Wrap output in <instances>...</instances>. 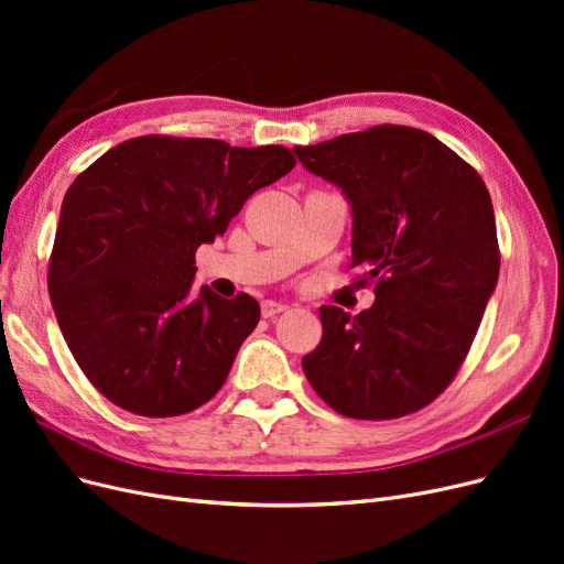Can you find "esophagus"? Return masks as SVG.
Segmentation results:
<instances>
[{
	"mask_svg": "<svg viewBox=\"0 0 564 564\" xmlns=\"http://www.w3.org/2000/svg\"><path fill=\"white\" fill-rule=\"evenodd\" d=\"M284 311H286L284 303H278V301H263V303H261L263 317H275V315H280V313H284Z\"/></svg>",
	"mask_w": 564,
	"mask_h": 564,
	"instance_id": "34e87169",
	"label": "esophagus"
}]
</instances>
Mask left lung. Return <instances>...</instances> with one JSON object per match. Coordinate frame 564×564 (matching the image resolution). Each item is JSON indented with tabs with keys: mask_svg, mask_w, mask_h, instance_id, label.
<instances>
[{
	"mask_svg": "<svg viewBox=\"0 0 564 564\" xmlns=\"http://www.w3.org/2000/svg\"><path fill=\"white\" fill-rule=\"evenodd\" d=\"M294 150L348 197L350 268L362 270L355 286L373 284L377 294L355 317L322 305L305 379L340 416L414 414L454 381L499 280L487 185L414 127L379 124Z\"/></svg>",
	"mask_w": 564,
	"mask_h": 564,
	"instance_id": "1",
	"label": "left lung"
}]
</instances>
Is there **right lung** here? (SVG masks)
<instances>
[{"label": "right lung", "instance_id": "1", "mask_svg": "<svg viewBox=\"0 0 564 564\" xmlns=\"http://www.w3.org/2000/svg\"><path fill=\"white\" fill-rule=\"evenodd\" d=\"M294 164L284 145L150 133L110 148L73 181L46 282L65 344L100 395L150 419L216 395L261 305L209 286L195 296V251Z\"/></svg>", "mask_w": 564, "mask_h": 564}]
</instances>
